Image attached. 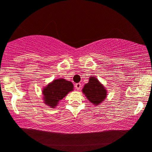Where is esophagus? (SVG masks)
<instances>
[{
  "instance_id": "34e87169",
  "label": "esophagus",
  "mask_w": 152,
  "mask_h": 152,
  "mask_svg": "<svg viewBox=\"0 0 152 152\" xmlns=\"http://www.w3.org/2000/svg\"><path fill=\"white\" fill-rule=\"evenodd\" d=\"M75 86V88H76L77 90H80L81 87V84L80 83H76Z\"/></svg>"
}]
</instances>
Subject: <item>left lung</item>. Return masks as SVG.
Listing matches in <instances>:
<instances>
[{
    "mask_svg": "<svg viewBox=\"0 0 152 152\" xmlns=\"http://www.w3.org/2000/svg\"><path fill=\"white\" fill-rule=\"evenodd\" d=\"M82 92L89 101L95 106L99 105L107 98V90L94 76H91L88 83L84 85Z\"/></svg>",
    "mask_w": 152,
    "mask_h": 152,
    "instance_id": "1",
    "label": "left lung"
}]
</instances>
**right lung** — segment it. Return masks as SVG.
<instances>
[{"mask_svg": "<svg viewBox=\"0 0 152 152\" xmlns=\"http://www.w3.org/2000/svg\"><path fill=\"white\" fill-rule=\"evenodd\" d=\"M73 88L71 81L63 78L54 79L43 88V103L50 108H56L63 98L73 91Z\"/></svg>", "mask_w": 152, "mask_h": 152, "instance_id": "right-lung-1", "label": "right lung"}]
</instances>
